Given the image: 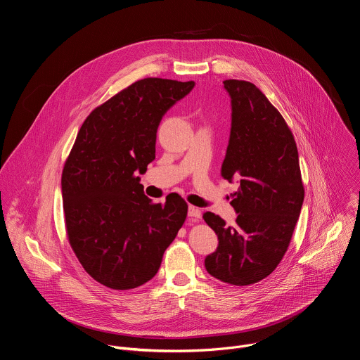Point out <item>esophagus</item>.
I'll return each mask as SVG.
<instances>
[{
	"instance_id": "34e87169",
	"label": "esophagus",
	"mask_w": 360,
	"mask_h": 360,
	"mask_svg": "<svg viewBox=\"0 0 360 360\" xmlns=\"http://www.w3.org/2000/svg\"><path fill=\"white\" fill-rule=\"evenodd\" d=\"M188 215L192 218V219H199L202 217V211L196 207H189L188 210Z\"/></svg>"
}]
</instances>
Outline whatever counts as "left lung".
I'll list each match as a JSON object with an SVG mask.
<instances>
[{
    "label": "left lung",
    "instance_id": "left-lung-1",
    "mask_svg": "<svg viewBox=\"0 0 360 360\" xmlns=\"http://www.w3.org/2000/svg\"><path fill=\"white\" fill-rule=\"evenodd\" d=\"M232 124L221 168L238 179L231 205L235 225L212 212L203 219L218 235L217 250L205 258L214 278L246 286L269 276L288 250L299 219L304 188L295 138L281 112L252 82L226 79Z\"/></svg>",
    "mask_w": 360,
    "mask_h": 360
}]
</instances>
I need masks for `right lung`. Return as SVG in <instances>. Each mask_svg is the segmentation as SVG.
I'll list each match as a JSON object with an SVG mask.
<instances>
[{
	"instance_id": "add662e5",
	"label": "right lung",
	"mask_w": 360,
	"mask_h": 360,
	"mask_svg": "<svg viewBox=\"0 0 360 360\" xmlns=\"http://www.w3.org/2000/svg\"><path fill=\"white\" fill-rule=\"evenodd\" d=\"M195 82L139 79L96 107L78 131L61 178L65 229L85 272L107 288L134 289L157 275L188 203L143 193L136 172L155 160L165 112Z\"/></svg>"
}]
</instances>
